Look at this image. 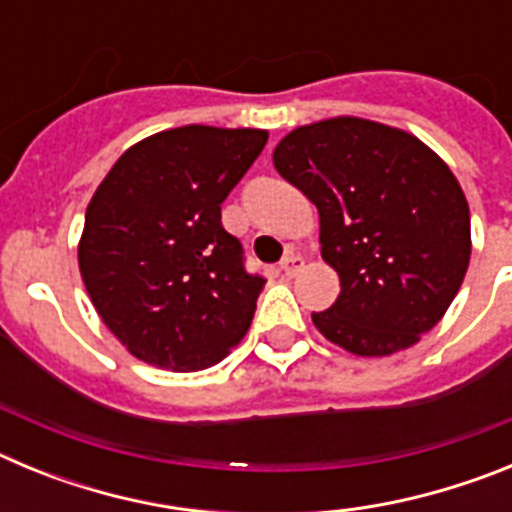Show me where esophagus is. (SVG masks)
Returning <instances> with one entry per match:
<instances>
[{
    "instance_id": "1",
    "label": "esophagus",
    "mask_w": 512,
    "mask_h": 512,
    "mask_svg": "<svg viewBox=\"0 0 512 512\" xmlns=\"http://www.w3.org/2000/svg\"><path fill=\"white\" fill-rule=\"evenodd\" d=\"M302 266H305V259H302V256H297V253H292V256H287V259L279 264V269H282L287 277H295L297 271H302Z\"/></svg>"
}]
</instances>
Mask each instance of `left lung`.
Instances as JSON below:
<instances>
[{"mask_svg":"<svg viewBox=\"0 0 512 512\" xmlns=\"http://www.w3.org/2000/svg\"><path fill=\"white\" fill-rule=\"evenodd\" d=\"M274 169L318 207L320 256L341 279L315 328L356 356L415 346L472 256L467 197L443 158L405 130L343 115L284 135Z\"/></svg>","mask_w":512,"mask_h":512,"instance_id":"obj_1","label":"left lung"}]
</instances>
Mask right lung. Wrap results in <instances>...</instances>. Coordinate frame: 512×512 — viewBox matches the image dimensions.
I'll return each instance as SVG.
<instances>
[{
    "label": "right lung",
    "mask_w": 512,
    "mask_h": 512,
    "mask_svg": "<svg viewBox=\"0 0 512 512\" xmlns=\"http://www.w3.org/2000/svg\"><path fill=\"white\" fill-rule=\"evenodd\" d=\"M259 128L184 125L122 153L89 200L79 271L94 310L135 359L200 372L251 328L266 279L220 205L264 151Z\"/></svg>",
    "instance_id": "1"
}]
</instances>
